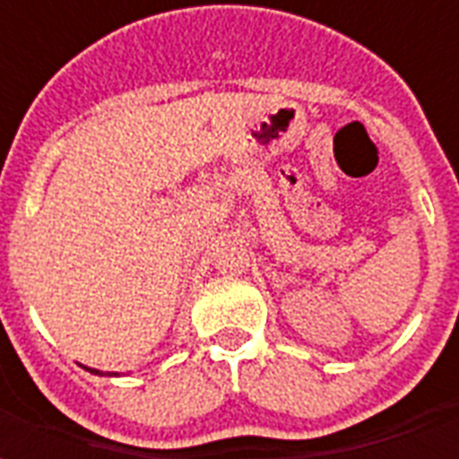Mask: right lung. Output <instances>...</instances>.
<instances>
[{"mask_svg":"<svg viewBox=\"0 0 459 459\" xmlns=\"http://www.w3.org/2000/svg\"><path fill=\"white\" fill-rule=\"evenodd\" d=\"M85 369H88L90 374H97V377H104V374H102V371H100V369H90V367H85ZM107 377H114V374H107Z\"/></svg>","mask_w":459,"mask_h":459,"instance_id":"1","label":"right lung"}]
</instances>
